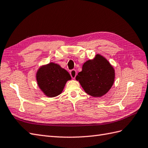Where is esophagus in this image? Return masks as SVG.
Returning a JSON list of instances; mask_svg holds the SVG:
<instances>
[{"label":"esophagus","instance_id":"obj_1","mask_svg":"<svg viewBox=\"0 0 148 148\" xmlns=\"http://www.w3.org/2000/svg\"><path fill=\"white\" fill-rule=\"evenodd\" d=\"M70 74H71L72 78L75 79V76H76V75H77V72L75 69H73L70 71Z\"/></svg>","mask_w":148,"mask_h":148}]
</instances>
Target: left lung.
Masks as SVG:
<instances>
[{
  "label": "left lung",
  "mask_w": 148,
  "mask_h": 148,
  "mask_svg": "<svg viewBox=\"0 0 148 148\" xmlns=\"http://www.w3.org/2000/svg\"><path fill=\"white\" fill-rule=\"evenodd\" d=\"M75 79L87 94L94 97H101L112 88L115 71L104 56L97 54L93 59L84 63L82 71L78 73Z\"/></svg>",
  "instance_id": "obj_1"
}]
</instances>
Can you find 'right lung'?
<instances>
[{
  "label": "right lung",
  "instance_id": "right-lung-1",
  "mask_svg": "<svg viewBox=\"0 0 148 148\" xmlns=\"http://www.w3.org/2000/svg\"><path fill=\"white\" fill-rule=\"evenodd\" d=\"M36 77L39 89L49 97H54L61 94L66 82L71 80L69 73L54 62L41 66Z\"/></svg>",
  "mask_w": 148,
  "mask_h": 148
}]
</instances>
